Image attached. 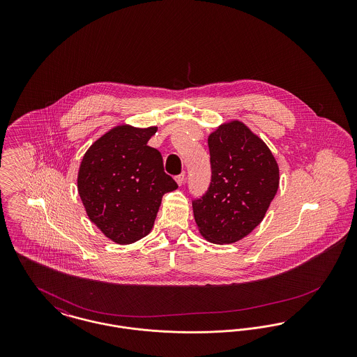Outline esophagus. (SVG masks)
Masks as SVG:
<instances>
[{
  "label": "esophagus",
  "instance_id": "34e87169",
  "mask_svg": "<svg viewBox=\"0 0 357 357\" xmlns=\"http://www.w3.org/2000/svg\"><path fill=\"white\" fill-rule=\"evenodd\" d=\"M175 181H176V183H178L179 186H182V185H183V182H185V172H182L181 175L175 176Z\"/></svg>",
  "mask_w": 357,
  "mask_h": 357
}]
</instances>
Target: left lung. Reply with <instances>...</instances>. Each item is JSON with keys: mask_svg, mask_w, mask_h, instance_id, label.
Returning <instances> with one entry per match:
<instances>
[{"mask_svg": "<svg viewBox=\"0 0 357 357\" xmlns=\"http://www.w3.org/2000/svg\"><path fill=\"white\" fill-rule=\"evenodd\" d=\"M211 183L192 202L202 237L234 243L262 222L280 186V169L266 143L242 121L218 126L207 139Z\"/></svg>", "mask_w": 357, "mask_h": 357, "instance_id": "8db88e82", "label": "left lung"}]
</instances>
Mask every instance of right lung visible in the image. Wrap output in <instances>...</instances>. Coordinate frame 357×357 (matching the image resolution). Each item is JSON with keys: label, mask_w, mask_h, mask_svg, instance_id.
Instances as JSON below:
<instances>
[{"label": "right lung", "mask_w": 357, "mask_h": 357, "mask_svg": "<svg viewBox=\"0 0 357 357\" xmlns=\"http://www.w3.org/2000/svg\"><path fill=\"white\" fill-rule=\"evenodd\" d=\"M158 127L119 124L95 140L77 172L85 213L102 234L119 245L153 230L162 197L178 188L162 155L147 146Z\"/></svg>", "instance_id": "right-lung-1"}]
</instances>
